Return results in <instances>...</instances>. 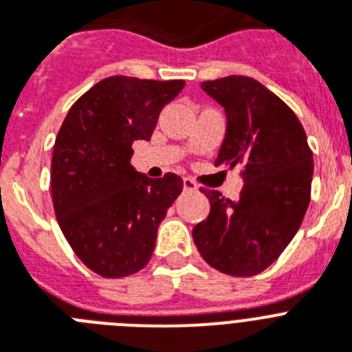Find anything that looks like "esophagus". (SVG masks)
<instances>
[{
    "mask_svg": "<svg viewBox=\"0 0 352 352\" xmlns=\"http://www.w3.org/2000/svg\"><path fill=\"white\" fill-rule=\"evenodd\" d=\"M182 184H184V191H197V182H195L193 179H188V177H186L184 181H182Z\"/></svg>",
    "mask_w": 352,
    "mask_h": 352,
    "instance_id": "1",
    "label": "esophagus"
}]
</instances>
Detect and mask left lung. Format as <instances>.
I'll use <instances>...</instances> for the list:
<instances>
[{
	"mask_svg": "<svg viewBox=\"0 0 352 352\" xmlns=\"http://www.w3.org/2000/svg\"><path fill=\"white\" fill-rule=\"evenodd\" d=\"M226 109L227 131L214 166L241 164L240 199L202 190L209 217L193 227L200 256L227 276H256L294 240L311 197L313 153L299 118L250 76L202 82Z\"/></svg>",
	"mask_w": 352,
	"mask_h": 352,
	"instance_id": "obj_1",
	"label": "left lung"
}]
</instances>
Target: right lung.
Instances as JSON below:
<instances>
[{"label": "right lung", "mask_w": 352, "mask_h": 352, "mask_svg": "<svg viewBox=\"0 0 352 352\" xmlns=\"http://www.w3.org/2000/svg\"><path fill=\"white\" fill-rule=\"evenodd\" d=\"M184 80L109 76L73 103L55 140L52 199L62 234L85 267L125 277L150 261L159 223L182 191V179H148L131 164L162 107Z\"/></svg>", "instance_id": "right-lung-1"}]
</instances>
